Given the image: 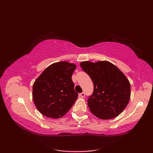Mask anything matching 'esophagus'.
<instances>
[{
    "label": "esophagus",
    "mask_w": 153,
    "mask_h": 153,
    "mask_svg": "<svg viewBox=\"0 0 153 153\" xmlns=\"http://www.w3.org/2000/svg\"><path fill=\"white\" fill-rule=\"evenodd\" d=\"M85 93L84 92H82V93H79V96L80 97H82V98H84V97H85Z\"/></svg>",
    "instance_id": "34e87169"
}]
</instances>
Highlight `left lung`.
<instances>
[{"label":"left lung","instance_id":"obj_1","mask_svg":"<svg viewBox=\"0 0 153 153\" xmlns=\"http://www.w3.org/2000/svg\"><path fill=\"white\" fill-rule=\"evenodd\" d=\"M94 85L93 95L87 100L90 111L101 120L118 116L125 109L131 96L128 79L114 64L103 60L80 63Z\"/></svg>","mask_w":153,"mask_h":153}]
</instances>
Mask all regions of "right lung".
<instances>
[{
    "label": "right lung",
    "instance_id": "obj_1",
    "mask_svg": "<svg viewBox=\"0 0 153 153\" xmlns=\"http://www.w3.org/2000/svg\"><path fill=\"white\" fill-rule=\"evenodd\" d=\"M76 65L66 61L51 64L33 85V102L43 116L57 119L64 116L78 97L71 80Z\"/></svg>",
    "mask_w": 153,
    "mask_h": 153
}]
</instances>
